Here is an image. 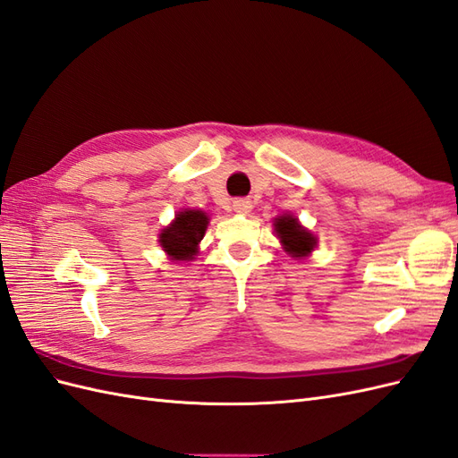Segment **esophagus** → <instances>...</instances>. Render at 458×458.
Listing matches in <instances>:
<instances>
[{
    "mask_svg": "<svg viewBox=\"0 0 458 458\" xmlns=\"http://www.w3.org/2000/svg\"><path fill=\"white\" fill-rule=\"evenodd\" d=\"M250 208H252V202L248 200V199H237V200H233V210H234V212L246 214V212H250Z\"/></svg>",
    "mask_w": 458,
    "mask_h": 458,
    "instance_id": "1",
    "label": "esophagus"
}]
</instances>
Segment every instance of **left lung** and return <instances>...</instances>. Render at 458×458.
Wrapping results in <instances>:
<instances>
[{
	"mask_svg": "<svg viewBox=\"0 0 458 458\" xmlns=\"http://www.w3.org/2000/svg\"><path fill=\"white\" fill-rule=\"evenodd\" d=\"M275 231H276V237L281 239L284 250L288 254H293L296 258H303L313 250L315 237L308 229H303L298 224L296 217H293V216L276 217Z\"/></svg>",
	"mask_w": 458,
	"mask_h": 458,
	"instance_id": "1",
	"label": "left lung"
}]
</instances>
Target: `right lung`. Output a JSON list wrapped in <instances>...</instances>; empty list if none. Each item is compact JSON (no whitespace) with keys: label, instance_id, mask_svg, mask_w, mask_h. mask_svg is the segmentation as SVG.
<instances>
[{"label":"right lung","instance_id":"obj_1","mask_svg":"<svg viewBox=\"0 0 458 458\" xmlns=\"http://www.w3.org/2000/svg\"><path fill=\"white\" fill-rule=\"evenodd\" d=\"M208 225V216L200 210L179 212L175 219L160 233V244L172 259L187 261L199 252Z\"/></svg>","mask_w":458,"mask_h":458}]
</instances>
